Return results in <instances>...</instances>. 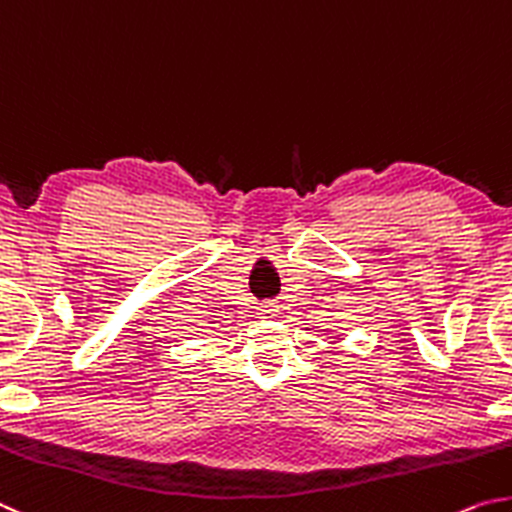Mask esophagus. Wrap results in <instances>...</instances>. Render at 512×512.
Wrapping results in <instances>:
<instances>
[{"mask_svg":"<svg viewBox=\"0 0 512 512\" xmlns=\"http://www.w3.org/2000/svg\"><path fill=\"white\" fill-rule=\"evenodd\" d=\"M276 312H279V310H276V306H272V303H265V306H261V308H258V315H261V317H265V319H270V317H274V315H276Z\"/></svg>","mask_w":512,"mask_h":512,"instance_id":"obj_1","label":"esophagus"}]
</instances>
